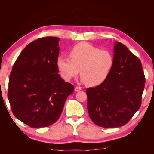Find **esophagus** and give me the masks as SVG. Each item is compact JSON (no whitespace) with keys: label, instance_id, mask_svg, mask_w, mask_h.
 <instances>
[{"label":"esophagus","instance_id":"1","mask_svg":"<svg viewBox=\"0 0 154 154\" xmlns=\"http://www.w3.org/2000/svg\"><path fill=\"white\" fill-rule=\"evenodd\" d=\"M82 87H80V86H76L75 88H74V91H75L76 92H78L82 90Z\"/></svg>","mask_w":154,"mask_h":154}]
</instances>
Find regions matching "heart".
I'll list each match as a JSON object with an SVG mask.
<instances>
[{"label": "heart", "instance_id": "heart-1", "mask_svg": "<svg viewBox=\"0 0 154 154\" xmlns=\"http://www.w3.org/2000/svg\"><path fill=\"white\" fill-rule=\"evenodd\" d=\"M69 59L60 56L57 65L65 80L69 81L81 74L80 80L89 86H97L104 82L114 67L112 53L87 42H80L69 51Z\"/></svg>", "mask_w": 154, "mask_h": 154}]
</instances>
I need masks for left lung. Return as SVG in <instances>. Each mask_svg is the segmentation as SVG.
<instances>
[{"mask_svg":"<svg viewBox=\"0 0 154 154\" xmlns=\"http://www.w3.org/2000/svg\"><path fill=\"white\" fill-rule=\"evenodd\" d=\"M114 67L106 80L88 88L87 110L92 121L105 128L127 123L141 105L145 77L139 59L116 42Z\"/></svg>","mask_w":154,"mask_h":154,"instance_id":"8db88e82","label":"left lung"}]
</instances>
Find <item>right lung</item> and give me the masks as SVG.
<instances>
[{
    "mask_svg": "<svg viewBox=\"0 0 154 154\" xmlns=\"http://www.w3.org/2000/svg\"><path fill=\"white\" fill-rule=\"evenodd\" d=\"M59 40L48 36L32 42L18 56L10 73L8 97L12 112L32 128L57 122L74 91L58 74Z\"/></svg>",
    "mask_w": 154,
    "mask_h": 154,
    "instance_id": "add662e5",
    "label": "right lung"
}]
</instances>
